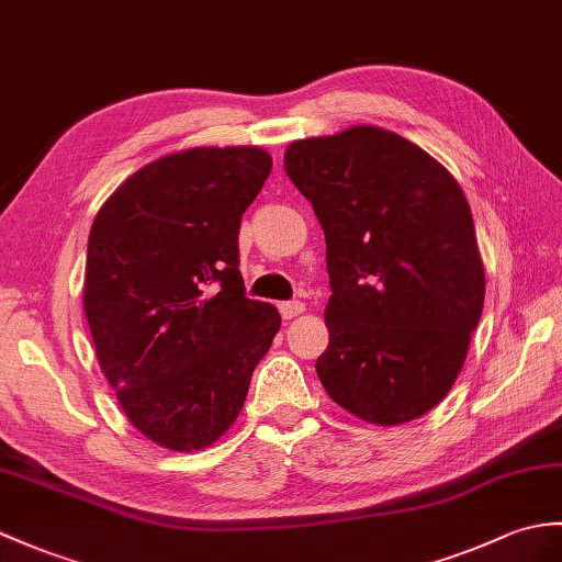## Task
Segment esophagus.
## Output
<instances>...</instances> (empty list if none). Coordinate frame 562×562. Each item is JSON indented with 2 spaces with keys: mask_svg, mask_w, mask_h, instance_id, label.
<instances>
[{
  "mask_svg": "<svg viewBox=\"0 0 562 562\" xmlns=\"http://www.w3.org/2000/svg\"><path fill=\"white\" fill-rule=\"evenodd\" d=\"M304 311H306V306L302 302H282L280 304V313H282V318H286V321L302 316Z\"/></svg>",
  "mask_w": 562,
  "mask_h": 562,
  "instance_id": "obj_1",
  "label": "esophagus"
}]
</instances>
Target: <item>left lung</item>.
<instances>
[{
  "label": "left lung",
  "mask_w": 562,
  "mask_h": 562,
  "mask_svg": "<svg viewBox=\"0 0 562 562\" xmlns=\"http://www.w3.org/2000/svg\"><path fill=\"white\" fill-rule=\"evenodd\" d=\"M284 169L328 246L325 393L367 424L419 419L458 381L484 311L462 187L416 143L371 124L292 140Z\"/></svg>",
  "instance_id": "obj_1"
}]
</instances>
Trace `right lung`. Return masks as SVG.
Masks as SVG:
<instances>
[{
  "label": "right lung",
  "mask_w": 562,
  "mask_h": 562,
  "mask_svg": "<svg viewBox=\"0 0 562 562\" xmlns=\"http://www.w3.org/2000/svg\"><path fill=\"white\" fill-rule=\"evenodd\" d=\"M272 169L258 146H201L140 167L88 237L83 311L120 407L155 446L191 452L237 422L280 330L244 296L239 227Z\"/></svg>",
  "instance_id": "obj_1"
}]
</instances>
